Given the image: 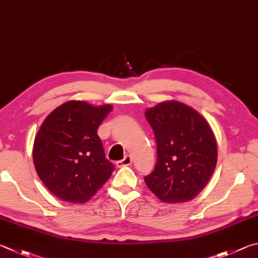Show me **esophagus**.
<instances>
[{"label": "esophagus", "mask_w": 258, "mask_h": 258, "mask_svg": "<svg viewBox=\"0 0 258 258\" xmlns=\"http://www.w3.org/2000/svg\"><path fill=\"white\" fill-rule=\"evenodd\" d=\"M132 162H133L132 156L125 155L123 159L116 162V166H117V168H122V166H128V165L132 164Z\"/></svg>", "instance_id": "1"}]
</instances>
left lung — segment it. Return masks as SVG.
I'll list each match as a JSON object with an SVG mask.
<instances>
[{
	"mask_svg": "<svg viewBox=\"0 0 258 258\" xmlns=\"http://www.w3.org/2000/svg\"><path fill=\"white\" fill-rule=\"evenodd\" d=\"M145 116L156 139L157 162L144 180L164 203H184L204 188L218 160L209 122L195 108L177 101L157 104Z\"/></svg>",
	"mask_w": 258,
	"mask_h": 258,
	"instance_id": "1",
	"label": "left lung"
}]
</instances>
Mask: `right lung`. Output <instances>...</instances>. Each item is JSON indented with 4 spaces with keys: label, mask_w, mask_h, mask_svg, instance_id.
<instances>
[{
    "label": "right lung",
    "mask_w": 258,
    "mask_h": 258,
    "mask_svg": "<svg viewBox=\"0 0 258 258\" xmlns=\"http://www.w3.org/2000/svg\"><path fill=\"white\" fill-rule=\"evenodd\" d=\"M110 104L69 101L46 116L35 137L33 159L39 179L54 196L75 204L89 201L114 170L97 129Z\"/></svg>",
    "instance_id": "add662e5"
}]
</instances>
